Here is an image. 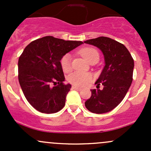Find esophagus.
Instances as JSON below:
<instances>
[{"mask_svg": "<svg viewBox=\"0 0 151 151\" xmlns=\"http://www.w3.org/2000/svg\"><path fill=\"white\" fill-rule=\"evenodd\" d=\"M72 88H73V89L76 90V91H81V90H82L81 88H79V87H77V86H72Z\"/></svg>", "mask_w": 151, "mask_h": 151, "instance_id": "1", "label": "esophagus"}]
</instances>
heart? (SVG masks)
Segmentation results:
<instances>
[{
  "instance_id": "heart-1",
  "label": "heart",
  "mask_w": 151,
  "mask_h": 151,
  "mask_svg": "<svg viewBox=\"0 0 151 151\" xmlns=\"http://www.w3.org/2000/svg\"><path fill=\"white\" fill-rule=\"evenodd\" d=\"M80 54L85 58L88 62L98 61L99 59V52L93 47H84L80 50ZM60 66L64 72L68 73L71 70V55L66 54L60 60ZM92 80V76L89 73H83L75 71L68 77V81L71 84L77 86H84Z\"/></svg>"
}]
</instances>
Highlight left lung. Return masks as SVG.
Here are the masks:
<instances>
[{"mask_svg":"<svg viewBox=\"0 0 151 151\" xmlns=\"http://www.w3.org/2000/svg\"><path fill=\"white\" fill-rule=\"evenodd\" d=\"M101 50L105 66L91 96L85 102V107L93 113L102 114L116 107L127 93L133 80L134 59L123 44L104 36L85 41ZM100 85L103 88L100 89Z\"/></svg>","mask_w":151,"mask_h":151,"instance_id":"left-lung-1","label":"left lung"}]
</instances>
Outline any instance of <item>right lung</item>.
I'll return each mask as SVG.
<instances>
[{
  "instance_id": "obj_1",
  "label": "right lung",
  "mask_w": 151,
  "mask_h": 151,
  "mask_svg": "<svg viewBox=\"0 0 151 151\" xmlns=\"http://www.w3.org/2000/svg\"><path fill=\"white\" fill-rule=\"evenodd\" d=\"M83 42L45 36L33 41L18 60V80L28 101L42 113L63 108L71 85H65L61 58Z\"/></svg>"
}]
</instances>
